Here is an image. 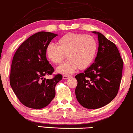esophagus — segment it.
<instances>
[{"label":"esophagus","mask_w":133,"mask_h":133,"mask_svg":"<svg viewBox=\"0 0 133 133\" xmlns=\"http://www.w3.org/2000/svg\"><path fill=\"white\" fill-rule=\"evenodd\" d=\"M69 77H70V76H66V75H64V76H62V78H63V79H68Z\"/></svg>","instance_id":"obj_1"}]
</instances>
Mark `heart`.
<instances>
[{
  "label": "heart",
  "mask_w": 133,
  "mask_h": 133,
  "mask_svg": "<svg viewBox=\"0 0 133 133\" xmlns=\"http://www.w3.org/2000/svg\"><path fill=\"white\" fill-rule=\"evenodd\" d=\"M57 46L49 44L46 48V56L54 64H61L65 59L68 60L57 69V72L70 75L79 68L85 69L95 59L98 48L97 41L90 35L69 33L59 38Z\"/></svg>",
  "instance_id": "heart-1"
}]
</instances>
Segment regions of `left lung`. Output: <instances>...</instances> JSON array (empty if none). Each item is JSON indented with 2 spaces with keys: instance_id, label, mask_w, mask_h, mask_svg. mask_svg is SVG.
Instances as JSON below:
<instances>
[{
  "instance_id": "1",
  "label": "left lung",
  "mask_w": 133,
  "mask_h": 133,
  "mask_svg": "<svg viewBox=\"0 0 133 133\" xmlns=\"http://www.w3.org/2000/svg\"><path fill=\"white\" fill-rule=\"evenodd\" d=\"M98 36V49L94 63L83 73L76 75V96L79 103L88 109L101 108L117 95L122 77L123 61L115 43L102 33Z\"/></svg>"
}]
</instances>
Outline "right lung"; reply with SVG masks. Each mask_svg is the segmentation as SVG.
<instances>
[{
  "instance_id": "add662e5",
  "label": "right lung",
  "mask_w": 133,
  "mask_h": 133,
  "mask_svg": "<svg viewBox=\"0 0 133 133\" xmlns=\"http://www.w3.org/2000/svg\"><path fill=\"white\" fill-rule=\"evenodd\" d=\"M57 34L40 31L26 39L16 51L12 62L10 84L20 102L27 107L41 109L49 105L56 95L55 87L62 76L51 79L54 69L46 57V48Z\"/></svg>"
}]
</instances>
